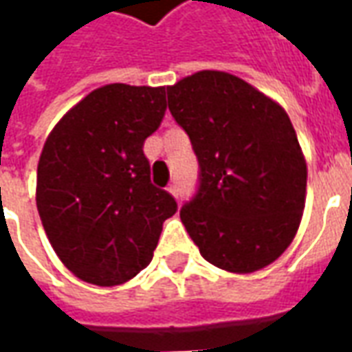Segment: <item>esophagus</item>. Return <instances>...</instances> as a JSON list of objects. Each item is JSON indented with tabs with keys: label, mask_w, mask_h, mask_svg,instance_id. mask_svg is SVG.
Listing matches in <instances>:
<instances>
[{
	"label": "esophagus",
	"mask_w": 352,
	"mask_h": 352,
	"mask_svg": "<svg viewBox=\"0 0 352 352\" xmlns=\"http://www.w3.org/2000/svg\"><path fill=\"white\" fill-rule=\"evenodd\" d=\"M168 190H169V194H173V196H175V198H177V196H179V184L171 183L168 186Z\"/></svg>",
	"instance_id": "esophagus-1"
}]
</instances>
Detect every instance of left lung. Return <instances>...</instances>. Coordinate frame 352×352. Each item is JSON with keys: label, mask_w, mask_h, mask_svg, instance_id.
Wrapping results in <instances>:
<instances>
[{"label": "left lung", "mask_w": 352, "mask_h": 352, "mask_svg": "<svg viewBox=\"0 0 352 352\" xmlns=\"http://www.w3.org/2000/svg\"><path fill=\"white\" fill-rule=\"evenodd\" d=\"M168 107L199 164L198 190L181 221L201 256L234 273L272 264L298 232L307 184L285 109L224 72L168 87Z\"/></svg>", "instance_id": "left-lung-1"}]
</instances>
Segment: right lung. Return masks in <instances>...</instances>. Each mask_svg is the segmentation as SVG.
<instances>
[{"label": "right lung", "mask_w": 352, "mask_h": 352, "mask_svg": "<svg viewBox=\"0 0 352 352\" xmlns=\"http://www.w3.org/2000/svg\"><path fill=\"white\" fill-rule=\"evenodd\" d=\"M166 115V88L107 85L79 101L43 146L37 211L79 279L115 287L153 260L177 201L151 183L145 139Z\"/></svg>", "instance_id": "obj_1"}]
</instances>
